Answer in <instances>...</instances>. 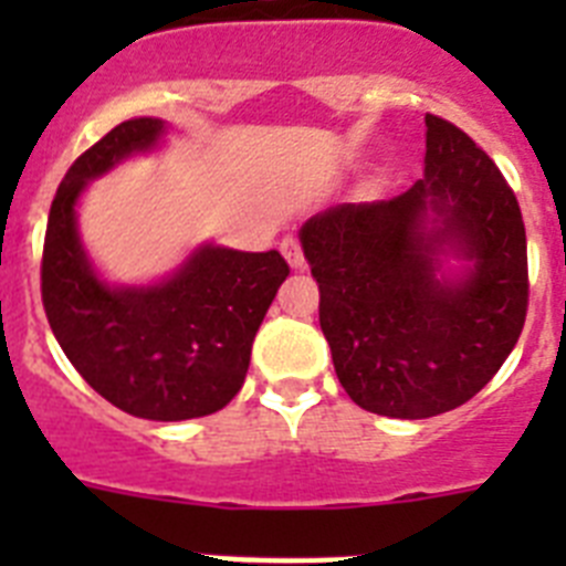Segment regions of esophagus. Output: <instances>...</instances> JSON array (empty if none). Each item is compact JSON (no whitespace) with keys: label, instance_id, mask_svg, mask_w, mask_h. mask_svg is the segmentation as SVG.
<instances>
[{"label":"esophagus","instance_id":"obj_1","mask_svg":"<svg viewBox=\"0 0 566 566\" xmlns=\"http://www.w3.org/2000/svg\"><path fill=\"white\" fill-rule=\"evenodd\" d=\"M280 252H283V258L289 260V266L292 269H303V263H306V258H303V249H300V243L294 238L283 240V243H280Z\"/></svg>","mask_w":566,"mask_h":566}]
</instances>
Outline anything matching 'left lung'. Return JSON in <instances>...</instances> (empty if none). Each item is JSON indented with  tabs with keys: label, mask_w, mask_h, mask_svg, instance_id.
Masks as SVG:
<instances>
[{
	"label": "left lung",
	"mask_w": 566,
	"mask_h": 566,
	"mask_svg": "<svg viewBox=\"0 0 566 566\" xmlns=\"http://www.w3.org/2000/svg\"><path fill=\"white\" fill-rule=\"evenodd\" d=\"M424 127V178L408 192L300 229L339 385L379 417L428 419L476 397L527 317L516 195L457 124L428 113ZM448 251L474 263L462 279L436 277Z\"/></svg>",
	"instance_id": "1"
}]
</instances>
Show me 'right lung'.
Wrapping results in <instances>:
<instances>
[{"instance_id":"right-lung-1","label":"right lung","mask_w":566,"mask_h":566,"mask_svg":"<svg viewBox=\"0 0 566 566\" xmlns=\"http://www.w3.org/2000/svg\"><path fill=\"white\" fill-rule=\"evenodd\" d=\"M164 122L133 118L78 155L50 207L42 303L62 352L93 391L155 422L207 417L247 379L252 343L289 263L280 252L203 247L169 280L109 289L76 232L84 184L133 153L155 147Z\"/></svg>"}]
</instances>
